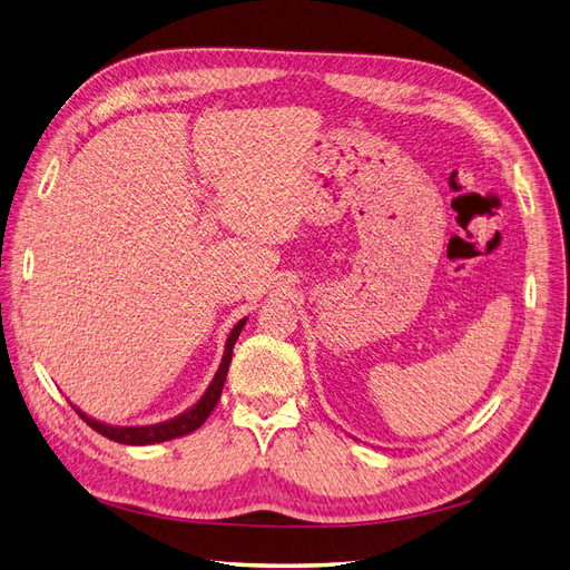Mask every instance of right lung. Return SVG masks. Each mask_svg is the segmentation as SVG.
Wrapping results in <instances>:
<instances>
[{"mask_svg":"<svg viewBox=\"0 0 570 570\" xmlns=\"http://www.w3.org/2000/svg\"><path fill=\"white\" fill-rule=\"evenodd\" d=\"M246 320H239L235 324V328L229 331L227 341H225V352H223V360H220V366L214 375V381L208 383L206 392L199 396V402L189 406L187 411H183L180 415L171 417V420H164V423H157V425H136V428H119V425H108V423H100V420L87 415L83 411H79L75 404L72 409L81 415L83 423H87L89 428H94L98 434L108 436L112 441H117V444H126V446H147V444H161V441H168V439H178V436H185L189 432L199 430L206 417L210 415V411L216 409L218 399H220V392H223V385H225V377H227V371H229V362H232V347H235L239 333L244 328Z\"/></svg>","mask_w":570,"mask_h":570,"instance_id":"right-lung-1","label":"right lung"}]
</instances>
